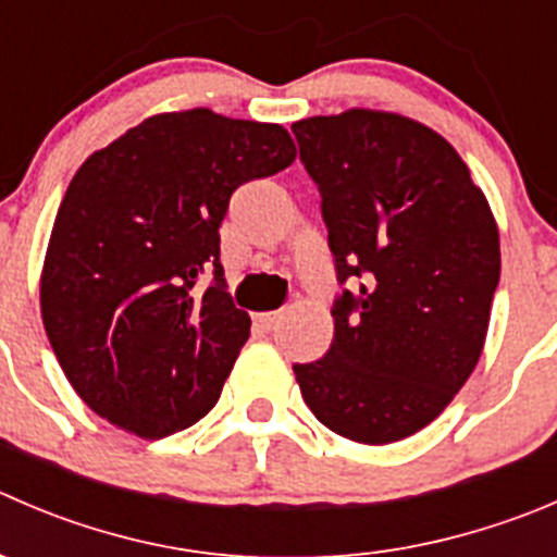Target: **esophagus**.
<instances>
[{
  "instance_id": "obj_1",
  "label": "esophagus",
  "mask_w": 557,
  "mask_h": 557,
  "mask_svg": "<svg viewBox=\"0 0 557 557\" xmlns=\"http://www.w3.org/2000/svg\"><path fill=\"white\" fill-rule=\"evenodd\" d=\"M280 321H283V312H280V310L256 312V326H261L263 332H272V329H277Z\"/></svg>"
}]
</instances>
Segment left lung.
<instances>
[{
  "label": "left lung",
  "mask_w": 557,
  "mask_h": 557,
  "mask_svg": "<svg viewBox=\"0 0 557 557\" xmlns=\"http://www.w3.org/2000/svg\"><path fill=\"white\" fill-rule=\"evenodd\" d=\"M321 190L339 283L326 356L294 364L318 422L356 444L419 433L479 364L500 277L487 196L457 149L394 111L290 124Z\"/></svg>",
  "instance_id": "8db88e82"
}]
</instances>
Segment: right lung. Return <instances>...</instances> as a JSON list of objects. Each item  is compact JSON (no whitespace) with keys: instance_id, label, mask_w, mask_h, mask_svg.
I'll return each mask as SVG.
<instances>
[{"instance_id":"1","label":"right lung","mask_w":557,"mask_h":557,"mask_svg":"<svg viewBox=\"0 0 557 557\" xmlns=\"http://www.w3.org/2000/svg\"><path fill=\"white\" fill-rule=\"evenodd\" d=\"M296 160L288 129L209 108L144 119L59 203L40 312L59 367L113 428L158 441L214 408L250 337L220 263L231 193ZM201 273L215 283L198 292Z\"/></svg>"}]
</instances>
